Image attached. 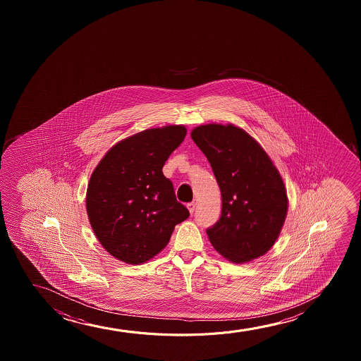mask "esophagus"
<instances>
[{
  "label": "esophagus",
  "instance_id": "esophagus-1",
  "mask_svg": "<svg viewBox=\"0 0 361 361\" xmlns=\"http://www.w3.org/2000/svg\"><path fill=\"white\" fill-rule=\"evenodd\" d=\"M188 211H190V213L192 214L193 212H195V208H196V203L191 202L188 203Z\"/></svg>",
  "mask_w": 361,
  "mask_h": 361
}]
</instances>
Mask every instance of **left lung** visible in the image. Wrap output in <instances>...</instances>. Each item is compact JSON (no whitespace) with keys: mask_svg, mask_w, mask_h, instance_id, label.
I'll return each mask as SVG.
<instances>
[{"mask_svg":"<svg viewBox=\"0 0 361 361\" xmlns=\"http://www.w3.org/2000/svg\"><path fill=\"white\" fill-rule=\"evenodd\" d=\"M191 138L212 166L222 213L207 235L235 264L262 257L276 242L288 208L281 175L255 139L233 124L196 127Z\"/></svg>","mask_w":361,"mask_h":361,"instance_id":"left-lung-1","label":"left lung"}]
</instances>
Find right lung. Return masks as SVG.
Returning <instances> with one entry per match:
<instances>
[{"label":"right lung","mask_w":361,"mask_h":361,"mask_svg":"<svg viewBox=\"0 0 361 361\" xmlns=\"http://www.w3.org/2000/svg\"><path fill=\"white\" fill-rule=\"evenodd\" d=\"M186 132L183 126H165L134 134L109 149L91 175L86 193L90 224L101 245L121 262H148L190 216L163 173Z\"/></svg>","instance_id":"1"}]
</instances>
